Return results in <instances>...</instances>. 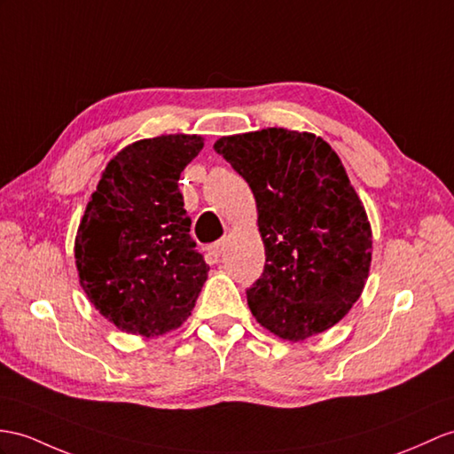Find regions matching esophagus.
<instances>
[{
  "mask_svg": "<svg viewBox=\"0 0 454 454\" xmlns=\"http://www.w3.org/2000/svg\"><path fill=\"white\" fill-rule=\"evenodd\" d=\"M223 250H225V240H217V242H214V245L207 247V254L215 260L221 256V254H223Z\"/></svg>",
  "mask_w": 454,
  "mask_h": 454,
  "instance_id": "1",
  "label": "esophagus"
}]
</instances>
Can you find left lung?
<instances>
[{"mask_svg":"<svg viewBox=\"0 0 454 454\" xmlns=\"http://www.w3.org/2000/svg\"><path fill=\"white\" fill-rule=\"evenodd\" d=\"M248 183L265 247L247 291L254 317L304 340L345 317L366 285L372 227L337 153L312 132L262 129L214 144Z\"/></svg>","mask_w":454,"mask_h":454,"instance_id":"8db88e82","label":"left lung"}]
</instances>
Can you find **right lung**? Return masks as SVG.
I'll list each match as a JSON object with an SVG mask.
<instances>
[{
    "label": "right lung",
    "instance_id": "1",
    "mask_svg": "<svg viewBox=\"0 0 454 454\" xmlns=\"http://www.w3.org/2000/svg\"><path fill=\"white\" fill-rule=\"evenodd\" d=\"M204 138L161 135L129 144L107 163L76 231L74 260L88 301L132 335L181 327L207 279L179 176Z\"/></svg>",
    "mask_w": 454,
    "mask_h": 454
}]
</instances>
